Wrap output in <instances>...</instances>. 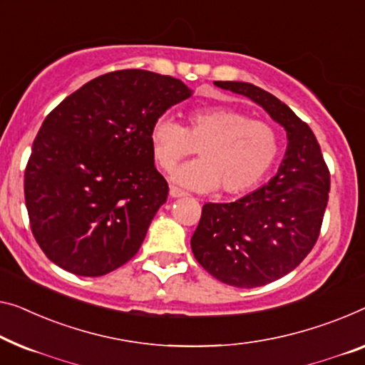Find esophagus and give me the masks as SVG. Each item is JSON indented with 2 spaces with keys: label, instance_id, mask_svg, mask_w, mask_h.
<instances>
[{
  "label": "esophagus",
  "instance_id": "34e87169",
  "mask_svg": "<svg viewBox=\"0 0 365 365\" xmlns=\"http://www.w3.org/2000/svg\"><path fill=\"white\" fill-rule=\"evenodd\" d=\"M170 197H172V198H180V197H185V193L182 192L180 188L170 187Z\"/></svg>",
  "mask_w": 365,
  "mask_h": 365
}]
</instances>
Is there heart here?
Masks as SVG:
<instances>
[{
	"label": "heart",
	"instance_id": "heart-1",
	"mask_svg": "<svg viewBox=\"0 0 365 365\" xmlns=\"http://www.w3.org/2000/svg\"><path fill=\"white\" fill-rule=\"evenodd\" d=\"M152 154L160 168L170 170L198 149V160L172 172V182L193 192L241 193L262 180L279 155V138L269 124L254 121L225 106L188 113L187 126L160 116L149 134Z\"/></svg>",
	"mask_w": 365,
	"mask_h": 365
}]
</instances>
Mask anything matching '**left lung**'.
<instances>
[{"label": "left lung", "instance_id": "left-lung-1", "mask_svg": "<svg viewBox=\"0 0 365 365\" xmlns=\"http://www.w3.org/2000/svg\"><path fill=\"white\" fill-rule=\"evenodd\" d=\"M264 108L287 133V150L269 183L232 203H206L192 251L201 267L237 288L267 285L292 272L319 236L329 192V172L307 123L259 86L215 81Z\"/></svg>", "mask_w": 365, "mask_h": 365}]
</instances>
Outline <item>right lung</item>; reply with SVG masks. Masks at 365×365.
<instances>
[{"instance_id":"1","label":"right lung","mask_w":365,"mask_h":365,"mask_svg":"<svg viewBox=\"0 0 365 365\" xmlns=\"http://www.w3.org/2000/svg\"><path fill=\"white\" fill-rule=\"evenodd\" d=\"M192 95L168 75L118 70L90 80L43 119L24 197L32 235L53 264L101 277L134 257L168 195L150 128Z\"/></svg>"}]
</instances>
